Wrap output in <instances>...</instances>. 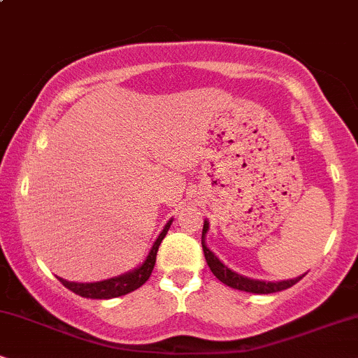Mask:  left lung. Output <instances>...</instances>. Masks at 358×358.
Wrapping results in <instances>:
<instances>
[{
  "label": "left lung",
  "instance_id": "8db88e82",
  "mask_svg": "<svg viewBox=\"0 0 358 358\" xmlns=\"http://www.w3.org/2000/svg\"><path fill=\"white\" fill-rule=\"evenodd\" d=\"M208 231V222H203V231H202V248H203V254L205 259H207V264L210 271L213 273L219 281L224 282V285L234 287V289H241L245 291V293H254V294H269V293H278V291L287 289L293 285H296L299 279H303V276L294 278V279H286V281H261V279H250L242 276V274H237L236 271L229 269L224 262H220V259L212 252L210 249L205 245V234Z\"/></svg>",
  "mask_w": 358,
  "mask_h": 358
}]
</instances>
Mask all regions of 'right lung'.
<instances>
[{"mask_svg": "<svg viewBox=\"0 0 358 358\" xmlns=\"http://www.w3.org/2000/svg\"><path fill=\"white\" fill-rule=\"evenodd\" d=\"M171 222L168 220L166 225L163 227L162 234L158 236V239L155 241L153 248L150 249L148 256L141 266H138L136 269L129 271V273L121 274V276L106 279V281H97V282H72L67 279L59 278V281L64 285L67 289L73 291L76 294H79L82 298H92V299H109V298H117L122 294L131 293V291L141 287L145 282L150 279L151 273H153L155 262H156V252H158L159 244L165 239L168 229H170Z\"/></svg>", "mask_w": 358, "mask_h": 358, "instance_id": "1", "label": "right lung"}]
</instances>
